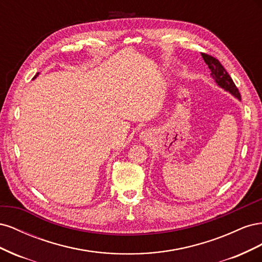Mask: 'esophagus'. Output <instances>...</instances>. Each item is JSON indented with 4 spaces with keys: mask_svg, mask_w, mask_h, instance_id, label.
<instances>
[{
    "mask_svg": "<svg viewBox=\"0 0 262 262\" xmlns=\"http://www.w3.org/2000/svg\"><path fill=\"white\" fill-rule=\"evenodd\" d=\"M144 137H145V138L148 137V133H144Z\"/></svg>",
    "mask_w": 262,
    "mask_h": 262,
    "instance_id": "esophagus-1",
    "label": "esophagus"
}]
</instances>
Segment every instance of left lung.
<instances>
[{"label":"left lung","instance_id":"8db88e82","mask_svg":"<svg viewBox=\"0 0 262 262\" xmlns=\"http://www.w3.org/2000/svg\"><path fill=\"white\" fill-rule=\"evenodd\" d=\"M201 55L204 62L207 63L209 69L211 70V75L214 80H215L217 85L221 86L222 89H224L225 91L233 94L234 96H236L238 99H241V93L238 89H237L235 83L233 82L232 77L227 73V71L221 64V62L216 58L212 57V55L208 53H201Z\"/></svg>","mask_w":262,"mask_h":262}]
</instances>
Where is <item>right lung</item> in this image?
I'll use <instances>...</instances> for the list:
<instances>
[{"mask_svg": "<svg viewBox=\"0 0 262 262\" xmlns=\"http://www.w3.org/2000/svg\"><path fill=\"white\" fill-rule=\"evenodd\" d=\"M35 77H36V76H35Z\"/></svg>", "mask_w": 262, "mask_h": 262, "instance_id": "obj_1", "label": "right lung"}]
</instances>
